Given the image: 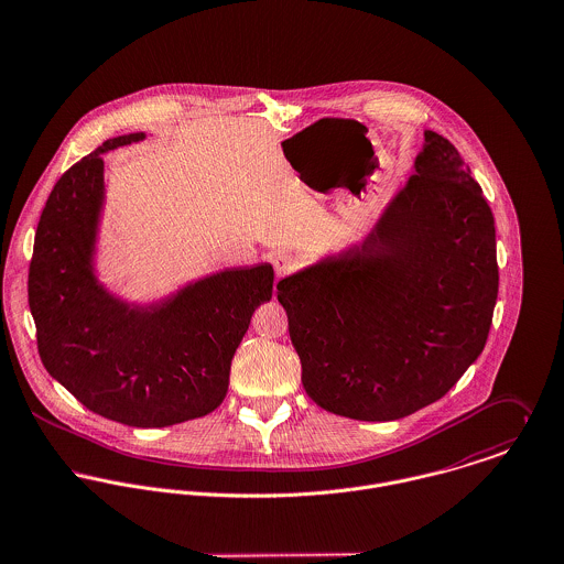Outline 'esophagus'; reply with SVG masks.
Wrapping results in <instances>:
<instances>
[{
  "label": "esophagus",
  "mask_w": 564,
  "mask_h": 564,
  "mask_svg": "<svg viewBox=\"0 0 564 564\" xmlns=\"http://www.w3.org/2000/svg\"><path fill=\"white\" fill-rule=\"evenodd\" d=\"M272 265H274L276 276L281 279V276H288L290 272H294V268H296V259H294V254H292V252H276V254H274V259H272Z\"/></svg>",
  "instance_id": "obj_1"
}]
</instances>
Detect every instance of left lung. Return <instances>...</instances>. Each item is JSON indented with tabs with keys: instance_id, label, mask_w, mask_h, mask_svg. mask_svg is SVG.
Here are the masks:
<instances>
[{
	"instance_id": "obj_1",
	"label": "left lung",
	"mask_w": 564,
	"mask_h": 564,
	"mask_svg": "<svg viewBox=\"0 0 564 564\" xmlns=\"http://www.w3.org/2000/svg\"><path fill=\"white\" fill-rule=\"evenodd\" d=\"M498 283L491 207L456 147L426 129L415 175L372 234L279 281L276 299L313 402L391 422L437 402L480 357Z\"/></svg>"
}]
</instances>
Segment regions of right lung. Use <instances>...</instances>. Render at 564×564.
I'll use <instances>...</instances> for the list:
<instances>
[{"mask_svg":"<svg viewBox=\"0 0 564 564\" xmlns=\"http://www.w3.org/2000/svg\"><path fill=\"white\" fill-rule=\"evenodd\" d=\"M142 138L106 140L56 182L36 227L28 301L41 361L64 389L106 420L162 429L220 406L252 312L272 299L274 270H223L149 307L99 285L104 153Z\"/></svg>","mask_w":564,"mask_h":564,"instance_id":"right-lung-1","label":"right lung"}]
</instances>
